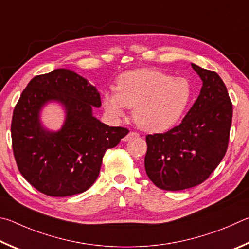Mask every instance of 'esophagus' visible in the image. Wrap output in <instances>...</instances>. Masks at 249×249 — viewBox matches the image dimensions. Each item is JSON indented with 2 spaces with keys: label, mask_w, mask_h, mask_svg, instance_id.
<instances>
[{
  "label": "esophagus",
  "mask_w": 249,
  "mask_h": 249,
  "mask_svg": "<svg viewBox=\"0 0 249 249\" xmlns=\"http://www.w3.org/2000/svg\"><path fill=\"white\" fill-rule=\"evenodd\" d=\"M139 137V133L138 132H133V131H131V132H129L127 136H125L124 138V141H130V140H133V139H136V138H138Z\"/></svg>",
  "instance_id": "1"
}]
</instances>
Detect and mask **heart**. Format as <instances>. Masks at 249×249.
Listing matches in <instances>:
<instances>
[{
    "mask_svg": "<svg viewBox=\"0 0 249 249\" xmlns=\"http://www.w3.org/2000/svg\"><path fill=\"white\" fill-rule=\"evenodd\" d=\"M193 87L186 77H173L155 69H139L118 77L116 91L104 95V106L113 117L124 108H134L133 116L146 131H164L175 125L188 108Z\"/></svg>",
    "mask_w": 249,
    "mask_h": 249,
    "instance_id": "obj_1",
    "label": "heart"
}]
</instances>
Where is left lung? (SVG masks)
Returning <instances> with one entry per match:
<instances>
[{
    "label": "left lung",
    "instance_id": "left-lung-1",
    "mask_svg": "<svg viewBox=\"0 0 249 249\" xmlns=\"http://www.w3.org/2000/svg\"><path fill=\"white\" fill-rule=\"evenodd\" d=\"M202 87L181 124L147 134L146 175L163 190L177 191L208 179L228 150L233 106L219 74L191 63Z\"/></svg>",
    "mask_w": 249,
    "mask_h": 249
}]
</instances>
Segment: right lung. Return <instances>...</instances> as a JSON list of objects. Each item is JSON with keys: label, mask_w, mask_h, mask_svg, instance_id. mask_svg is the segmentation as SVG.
I'll use <instances>...</instances> for the list:
<instances>
[{"label": "right lung", "mask_w": 249, "mask_h": 249, "mask_svg": "<svg viewBox=\"0 0 249 249\" xmlns=\"http://www.w3.org/2000/svg\"><path fill=\"white\" fill-rule=\"evenodd\" d=\"M59 101L66 109L59 132L43 128L41 108ZM102 100L96 87L75 72L56 69L35 76L13 111L11 133L17 167L34 188L51 197L82 194L99 175L103 156L129 133L93 116Z\"/></svg>", "instance_id": "1"}]
</instances>
